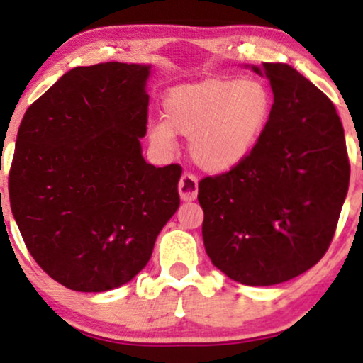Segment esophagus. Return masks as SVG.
Wrapping results in <instances>:
<instances>
[{
  "instance_id": "1",
  "label": "esophagus",
  "mask_w": 363,
  "mask_h": 363,
  "mask_svg": "<svg viewBox=\"0 0 363 363\" xmlns=\"http://www.w3.org/2000/svg\"><path fill=\"white\" fill-rule=\"evenodd\" d=\"M179 196L182 201H194L198 196V179L191 172L182 174L181 181H179Z\"/></svg>"
}]
</instances>
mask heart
I'll return each mask as SVG.
<instances>
[{
  "mask_svg": "<svg viewBox=\"0 0 363 363\" xmlns=\"http://www.w3.org/2000/svg\"><path fill=\"white\" fill-rule=\"evenodd\" d=\"M164 119L148 124V138L162 152L189 138V155L208 174H227L259 147L273 116L272 90L257 78L203 80L170 89Z\"/></svg>",
  "mask_w": 363,
  "mask_h": 363,
  "instance_id": "1",
  "label": "heart"
}]
</instances>
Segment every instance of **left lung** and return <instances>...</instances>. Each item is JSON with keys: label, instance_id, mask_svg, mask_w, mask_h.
<instances>
[{"label": "left lung", "instance_id": "obj_1", "mask_svg": "<svg viewBox=\"0 0 363 363\" xmlns=\"http://www.w3.org/2000/svg\"><path fill=\"white\" fill-rule=\"evenodd\" d=\"M269 80L273 116L242 165L199 182L208 257L251 286L306 273L328 251L348 193L350 165L335 106L285 62L244 65Z\"/></svg>", "mask_w": 363, "mask_h": 363}]
</instances>
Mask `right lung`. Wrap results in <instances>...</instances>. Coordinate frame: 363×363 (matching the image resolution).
<instances>
[{
    "label": "right lung",
    "instance_id": "obj_1",
    "mask_svg": "<svg viewBox=\"0 0 363 363\" xmlns=\"http://www.w3.org/2000/svg\"><path fill=\"white\" fill-rule=\"evenodd\" d=\"M150 74L135 62L77 66L20 124L11 213L37 264L69 290L131 281L181 203V167H155L141 150Z\"/></svg>",
    "mask_w": 363,
    "mask_h": 363
}]
</instances>
